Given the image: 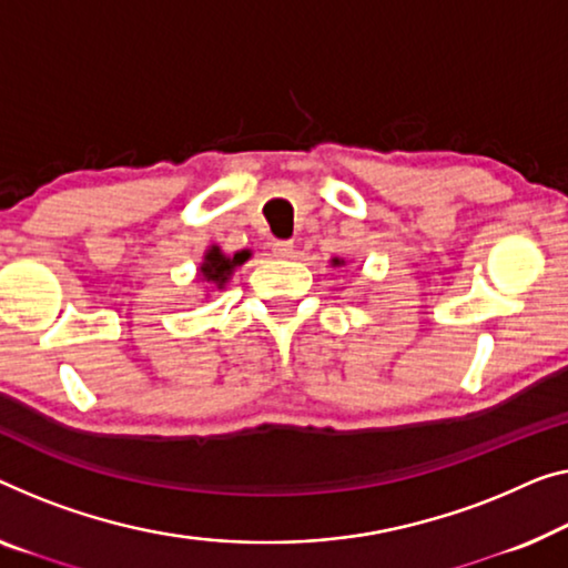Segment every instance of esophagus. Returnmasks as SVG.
I'll use <instances>...</instances> for the list:
<instances>
[{
  "instance_id": "1",
  "label": "esophagus",
  "mask_w": 568,
  "mask_h": 568,
  "mask_svg": "<svg viewBox=\"0 0 568 568\" xmlns=\"http://www.w3.org/2000/svg\"><path fill=\"white\" fill-rule=\"evenodd\" d=\"M273 255H275V257H281V260L293 257V255H295L293 242H287V240H277V242H273Z\"/></svg>"
}]
</instances>
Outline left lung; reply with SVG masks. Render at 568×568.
Here are the masks:
<instances>
[{"instance_id": "1", "label": "left lung", "mask_w": 568, "mask_h": 568, "mask_svg": "<svg viewBox=\"0 0 568 568\" xmlns=\"http://www.w3.org/2000/svg\"><path fill=\"white\" fill-rule=\"evenodd\" d=\"M332 265H334V267H338V265H344V260H338V257H334V260H332Z\"/></svg>"}]
</instances>
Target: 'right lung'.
<instances>
[{"mask_svg": "<svg viewBox=\"0 0 568 568\" xmlns=\"http://www.w3.org/2000/svg\"><path fill=\"white\" fill-rule=\"evenodd\" d=\"M247 260H250V250H242V252H236V255L226 257L224 252L214 244V247H209L206 255H203V262L199 267V281L214 285V287H219V291H222L226 281L232 277L234 270L244 265Z\"/></svg>", "mask_w": 568, "mask_h": 568, "instance_id": "obj_1", "label": "right lung"}]
</instances>
